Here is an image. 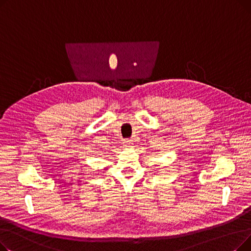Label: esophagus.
<instances>
[{
    "mask_svg": "<svg viewBox=\"0 0 251 251\" xmlns=\"http://www.w3.org/2000/svg\"><path fill=\"white\" fill-rule=\"evenodd\" d=\"M124 144H125V146L130 147L131 144H132V140H130V139H125V140H124Z\"/></svg>",
    "mask_w": 251,
    "mask_h": 251,
    "instance_id": "1",
    "label": "esophagus"
}]
</instances>
